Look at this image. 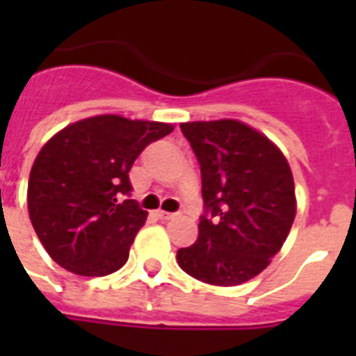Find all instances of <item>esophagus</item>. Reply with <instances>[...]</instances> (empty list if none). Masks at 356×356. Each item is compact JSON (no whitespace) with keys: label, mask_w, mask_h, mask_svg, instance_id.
Here are the masks:
<instances>
[{"label":"esophagus","mask_w":356,"mask_h":356,"mask_svg":"<svg viewBox=\"0 0 356 356\" xmlns=\"http://www.w3.org/2000/svg\"><path fill=\"white\" fill-rule=\"evenodd\" d=\"M155 216L159 217V219H163V221H168V219H172V217H175V213H171V212H163V210H156Z\"/></svg>","instance_id":"1"}]
</instances>
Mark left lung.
I'll return each instance as SVG.
<instances>
[{"instance_id":"1","label":"left lung","mask_w":356,"mask_h":356,"mask_svg":"<svg viewBox=\"0 0 356 356\" xmlns=\"http://www.w3.org/2000/svg\"><path fill=\"white\" fill-rule=\"evenodd\" d=\"M201 169L205 212L178 266L210 285L244 284L282 250L296 216L294 180L284 153L244 122H181Z\"/></svg>"}]
</instances>
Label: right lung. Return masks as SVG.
I'll list each match as a JSON object with an SVG mask.
<instances>
[{
  "label": "right lung",
  "mask_w": 356,
  "mask_h": 356,
  "mask_svg": "<svg viewBox=\"0 0 356 356\" xmlns=\"http://www.w3.org/2000/svg\"><path fill=\"white\" fill-rule=\"evenodd\" d=\"M171 124L96 115L69 124L39 151L28 181L37 237L58 266L106 276L128 260L147 212L131 196L130 172L147 144Z\"/></svg>",
  "instance_id": "1"
}]
</instances>
